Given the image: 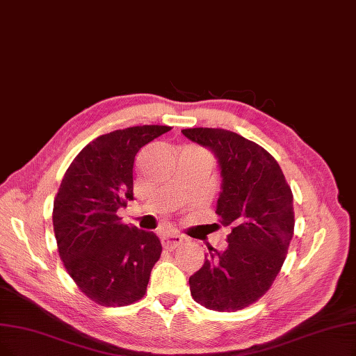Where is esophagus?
Here are the masks:
<instances>
[{
  "label": "esophagus",
  "instance_id": "obj_1",
  "mask_svg": "<svg viewBox=\"0 0 356 356\" xmlns=\"http://www.w3.org/2000/svg\"><path fill=\"white\" fill-rule=\"evenodd\" d=\"M182 243H184V236L179 234H168L162 236V245L166 250H175Z\"/></svg>",
  "mask_w": 356,
  "mask_h": 356
}]
</instances>
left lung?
<instances>
[{
  "label": "left lung",
  "instance_id": "8db88e82",
  "mask_svg": "<svg viewBox=\"0 0 356 356\" xmlns=\"http://www.w3.org/2000/svg\"><path fill=\"white\" fill-rule=\"evenodd\" d=\"M182 134L215 153L222 191L216 215L231 227L225 251L209 248L190 277L194 301L215 311H238L270 289L293 236V195L266 149L223 129H187Z\"/></svg>",
  "mask_w": 356,
  "mask_h": 356
}]
</instances>
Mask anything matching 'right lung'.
<instances>
[{
    "label": "right lung",
    "instance_id": "right-lung-1",
    "mask_svg": "<svg viewBox=\"0 0 356 356\" xmlns=\"http://www.w3.org/2000/svg\"><path fill=\"white\" fill-rule=\"evenodd\" d=\"M168 125H137L99 136L68 166L54 200L60 257L79 289L104 307L145 296L162 245L153 232L124 225L117 215L133 197L137 152Z\"/></svg>",
    "mask_w": 356,
    "mask_h": 356
}]
</instances>
